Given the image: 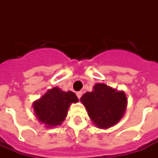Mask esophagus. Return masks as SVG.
<instances>
[{
  "label": "esophagus",
  "mask_w": 158,
  "mask_h": 158,
  "mask_svg": "<svg viewBox=\"0 0 158 158\" xmlns=\"http://www.w3.org/2000/svg\"><path fill=\"white\" fill-rule=\"evenodd\" d=\"M77 97H78V98L80 99V98L82 97V95H83V93H82L81 91H79V92H77V94H76Z\"/></svg>",
  "instance_id": "obj_1"
}]
</instances>
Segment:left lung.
I'll list each match as a JSON object with an SVG mask.
<instances>
[{"label":"left lung","mask_w":158,"mask_h":158,"mask_svg":"<svg viewBox=\"0 0 158 158\" xmlns=\"http://www.w3.org/2000/svg\"><path fill=\"white\" fill-rule=\"evenodd\" d=\"M80 101L93 123L100 129H107L117 124L127 106L125 92L117 91L105 84H95L94 91L87 92Z\"/></svg>","instance_id":"8db88e82"}]
</instances>
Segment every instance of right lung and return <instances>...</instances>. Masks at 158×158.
<instances>
[{"mask_svg":"<svg viewBox=\"0 0 158 158\" xmlns=\"http://www.w3.org/2000/svg\"><path fill=\"white\" fill-rule=\"evenodd\" d=\"M78 102L79 99L73 92H64L55 87L34 102L33 106L39 121L44 123L47 127H54L61 125L70 104Z\"/></svg>","mask_w":158,"mask_h":158,"instance_id":"right-lung-1","label":"right lung"}]
</instances>
